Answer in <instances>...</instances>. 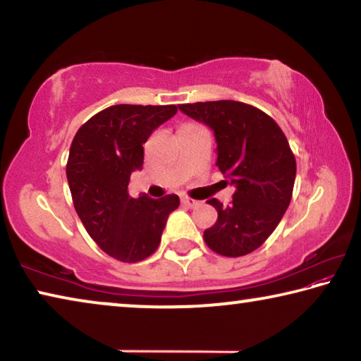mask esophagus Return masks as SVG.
<instances>
[{
  "label": "esophagus",
  "instance_id": "obj_1",
  "mask_svg": "<svg viewBox=\"0 0 361 361\" xmlns=\"http://www.w3.org/2000/svg\"><path fill=\"white\" fill-rule=\"evenodd\" d=\"M181 204L189 207V209H194V207L199 205V200L191 199V197H183V199H181Z\"/></svg>",
  "mask_w": 361,
  "mask_h": 361
}]
</instances>
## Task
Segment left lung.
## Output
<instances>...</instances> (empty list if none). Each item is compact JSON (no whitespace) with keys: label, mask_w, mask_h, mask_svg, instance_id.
I'll list each match as a JSON object with an SVG mask.
<instances>
[{"label":"left lung","mask_w":361,"mask_h":361,"mask_svg":"<svg viewBox=\"0 0 361 361\" xmlns=\"http://www.w3.org/2000/svg\"><path fill=\"white\" fill-rule=\"evenodd\" d=\"M180 109L215 132L216 166L235 186L228 207L209 200L218 219L204 231L205 243L229 258L255 252L290 205L296 159L288 140L271 116L242 102L185 103Z\"/></svg>","instance_id":"obj_1"}]
</instances>
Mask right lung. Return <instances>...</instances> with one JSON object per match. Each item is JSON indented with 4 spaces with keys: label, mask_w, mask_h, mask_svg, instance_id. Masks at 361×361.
<instances>
[{
    "label": "right lung",
    "mask_w": 361,
    "mask_h": 361,
    "mask_svg": "<svg viewBox=\"0 0 361 361\" xmlns=\"http://www.w3.org/2000/svg\"><path fill=\"white\" fill-rule=\"evenodd\" d=\"M175 105H114L79 127L71 142L66 178L85 231L106 255L122 262L156 252L178 195L130 197L133 170L143 166V143L176 114Z\"/></svg>",
    "instance_id": "obj_1"
}]
</instances>
